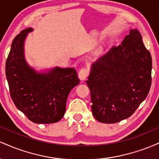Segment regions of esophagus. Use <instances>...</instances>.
<instances>
[{"label": "esophagus", "mask_w": 159, "mask_h": 159, "mask_svg": "<svg viewBox=\"0 0 159 159\" xmlns=\"http://www.w3.org/2000/svg\"><path fill=\"white\" fill-rule=\"evenodd\" d=\"M88 74L89 72L87 69L82 68L81 70L79 71V72H78V78H79V79L81 80V81H84V80H85L87 76H88Z\"/></svg>", "instance_id": "obj_1"}]
</instances>
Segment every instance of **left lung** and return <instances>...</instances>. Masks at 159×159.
Wrapping results in <instances>:
<instances>
[{"mask_svg":"<svg viewBox=\"0 0 159 159\" xmlns=\"http://www.w3.org/2000/svg\"><path fill=\"white\" fill-rule=\"evenodd\" d=\"M152 57L136 29L94 62L88 80L94 117L116 123L134 114L149 92Z\"/></svg>","mask_w":159,"mask_h":159,"instance_id":"1","label":"left lung"}]
</instances>
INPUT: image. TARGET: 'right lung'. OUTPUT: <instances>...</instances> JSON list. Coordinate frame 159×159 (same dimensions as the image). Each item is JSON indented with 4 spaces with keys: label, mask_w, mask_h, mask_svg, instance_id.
<instances>
[{
    "label": "right lung",
    "mask_w": 159,
    "mask_h": 159,
    "mask_svg": "<svg viewBox=\"0 0 159 159\" xmlns=\"http://www.w3.org/2000/svg\"><path fill=\"white\" fill-rule=\"evenodd\" d=\"M31 27L14 38L6 61V76L16 107L33 123L49 124L63 118L69 92L79 84L73 68L55 67L47 73L36 72L25 59L24 43Z\"/></svg>",
    "instance_id": "right-lung-1"
}]
</instances>
